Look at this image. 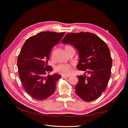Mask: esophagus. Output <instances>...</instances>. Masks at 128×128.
I'll use <instances>...</instances> for the list:
<instances>
[{"label":"esophagus","mask_w":128,"mask_h":128,"mask_svg":"<svg viewBox=\"0 0 128 128\" xmlns=\"http://www.w3.org/2000/svg\"><path fill=\"white\" fill-rule=\"evenodd\" d=\"M69 77V76H62V78H68V77Z\"/></svg>","instance_id":"1"}]
</instances>
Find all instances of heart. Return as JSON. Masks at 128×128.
<instances>
[{
    "instance_id": "heart-1",
    "label": "heart",
    "mask_w": 128,
    "mask_h": 128,
    "mask_svg": "<svg viewBox=\"0 0 128 128\" xmlns=\"http://www.w3.org/2000/svg\"><path fill=\"white\" fill-rule=\"evenodd\" d=\"M71 49H74L72 47L69 45H66L64 46V50L66 52L68 53L69 50ZM52 58H53V52L52 54ZM54 70L56 72H58L62 75L68 76L72 72V69L70 65L68 64H60L56 66L54 68Z\"/></svg>"
}]
</instances>
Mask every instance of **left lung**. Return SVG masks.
I'll list each match as a JSON object with an SVG mask.
<instances>
[{
  "label": "left lung",
  "instance_id": "1",
  "mask_svg": "<svg viewBox=\"0 0 128 128\" xmlns=\"http://www.w3.org/2000/svg\"><path fill=\"white\" fill-rule=\"evenodd\" d=\"M62 42L77 49L80 60L77 67L86 72L84 75L77 76L76 94L86 102L98 98L106 89L111 75L112 59L107 45L88 32L68 33Z\"/></svg>",
  "mask_w": 128,
  "mask_h": 128
}]
</instances>
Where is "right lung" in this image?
Here are the masks:
<instances>
[{
  "label": "right lung",
  "instance_id": "add662e5",
  "mask_svg": "<svg viewBox=\"0 0 128 128\" xmlns=\"http://www.w3.org/2000/svg\"><path fill=\"white\" fill-rule=\"evenodd\" d=\"M65 32H44L31 36L25 42L18 56V72L22 87L32 98L44 100L56 90L60 75H46L52 70L48 64L54 46L59 43Z\"/></svg>",
  "mask_w": 128,
  "mask_h": 128
}]
</instances>
